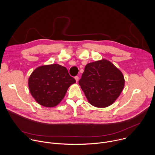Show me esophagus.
<instances>
[{"label":"esophagus","instance_id":"1","mask_svg":"<svg viewBox=\"0 0 155 155\" xmlns=\"http://www.w3.org/2000/svg\"><path fill=\"white\" fill-rule=\"evenodd\" d=\"M75 79H76V81L78 82V81H79V76H75Z\"/></svg>","mask_w":155,"mask_h":155}]
</instances>
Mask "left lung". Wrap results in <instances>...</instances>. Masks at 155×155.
Segmentation results:
<instances>
[{
    "instance_id": "1",
    "label": "left lung",
    "mask_w": 155,
    "mask_h": 155,
    "mask_svg": "<svg viewBox=\"0 0 155 155\" xmlns=\"http://www.w3.org/2000/svg\"><path fill=\"white\" fill-rule=\"evenodd\" d=\"M79 84L90 104L102 108L118 98L124 88L125 79L110 61L102 59L86 65Z\"/></svg>"
}]
</instances>
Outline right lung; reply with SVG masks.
<instances>
[{
	"instance_id": "1",
	"label": "right lung",
	"mask_w": 155,
	"mask_h": 155,
	"mask_svg": "<svg viewBox=\"0 0 155 155\" xmlns=\"http://www.w3.org/2000/svg\"><path fill=\"white\" fill-rule=\"evenodd\" d=\"M75 82L65 67L52 64L37 68L30 74L28 84L35 101L41 106L52 107L60 103L68 88Z\"/></svg>"
}]
</instances>
